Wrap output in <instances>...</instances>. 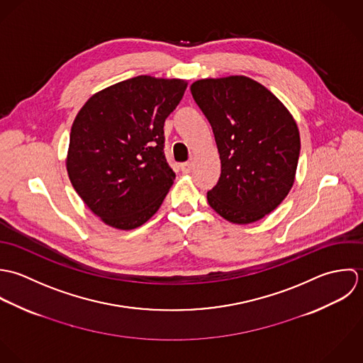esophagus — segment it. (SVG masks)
Wrapping results in <instances>:
<instances>
[{
  "label": "esophagus",
  "mask_w": 363,
  "mask_h": 363,
  "mask_svg": "<svg viewBox=\"0 0 363 363\" xmlns=\"http://www.w3.org/2000/svg\"><path fill=\"white\" fill-rule=\"evenodd\" d=\"M181 169L184 174H189L191 169H192V162H184L181 164Z\"/></svg>",
  "instance_id": "obj_1"
}]
</instances>
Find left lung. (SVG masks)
<instances>
[{
    "instance_id": "1",
    "label": "left lung",
    "mask_w": 363,
    "mask_h": 363,
    "mask_svg": "<svg viewBox=\"0 0 363 363\" xmlns=\"http://www.w3.org/2000/svg\"><path fill=\"white\" fill-rule=\"evenodd\" d=\"M191 92L220 154L221 174L208 192L211 208L234 224L265 218L294 182L300 154L296 121L268 88L245 75L198 79Z\"/></svg>"
}]
</instances>
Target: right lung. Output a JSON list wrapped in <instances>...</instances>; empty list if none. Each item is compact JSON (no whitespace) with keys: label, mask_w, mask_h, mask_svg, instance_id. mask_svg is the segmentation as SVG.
<instances>
[{"label":"right lung","mask_w":363,"mask_h":363,"mask_svg":"<svg viewBox=\"0 0 363 363\" xmlns=\"http://www.w3.org/2000/svg\"><path fill=\"white\" fill-rule=\"evenodd\" d=\"M186 85L139 75L94 94L77 113L67 174L105 224L133 230L160 209L175 178L164 155V122Z\"/></svg>","instance_id":"right-lung-1"}]
</instances>
